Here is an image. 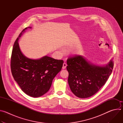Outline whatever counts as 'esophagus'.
I'll return each instance as SVG.
<instances>
[{
	"label": "esophagus",
	"instance_id": "1",
	"mask_svg": "<svg viewBox=\"0 0 123 123\" xmlns=\"http://www.w3.org/2000/svg\"><path fill=\"white\" fill-rule=\"evenodd\" d=\"M67 64H66V63H63V64L62 68H63V69H65V68H66V67H67Z\"/></svg>",
	"mask_w": 123,
	"mask_h": 123
}]
</instances>
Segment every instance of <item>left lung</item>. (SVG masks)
<instances>
[{"label":"left lung","instance_id":"1","mask_svg":"<svg viewBox=\"0 0 123 123\" xmlns=\"http://www.w3.org/2000/svg\"><path fill=\"white\" fill-rule=\"evenodd\" d=\"M68 83L72 92L80 98L95 94L105 84L112 73V59L106 65H97L82 55L67 59Z\"/></svg>","mask_w":123,"mask_h":123}]
</instances>
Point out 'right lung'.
Masks as SVG:
<instances>
[{"label":"right lung","instance_id":"1","mask_svg":"<svg viewBox=\"0 0 123 123\" xmlns=\"http://www.w3.org/2000/svg\"><path fill=\"white\" fill-rule=\"evenodd\" d=\"M28 28L31 27L25 28L14 43L11 71L14 80L24 93L32 97H39L49 91L52 80L61 70L64 62L48 56L33 59L24 55L18 41Z\"/></svg>","mask_w":123,"mask_h":123}]
</instances>
